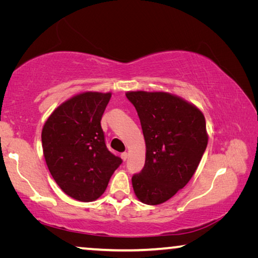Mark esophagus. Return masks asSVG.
Segmentation results:
<instances>
[{
	"instance_id": "34e87169",
	"label": "esophagus",
	"mask_w": 258,
	"mask_h": 258,
	"mask_svg": "<svg viewBox=\"0 0 258 258\" xmlns=\"http://www.w3.org/2000/svg\"><path fill=\"white\" fill-rule=\"evenodd\" d=\"M120 157H121V159H123L124 161H126V159L128 158V154H127V152H123Z\"/></svg>"
}]
</instances>
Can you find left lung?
I'll use <instances>...</instances> for the list:
<instances>
[{
    "label": "left lung",
    "mask_w": 258,
    "mask_h": 258,
    "mask_svg": "<svg viewBox=\"0 0 258 258\" xmlns=\"http://www.w3.org/2000/svg\"><path fill=\"white\" fill-rule=\"evenodd\" d=\"M138 111L146 141V163L132 176L140 202L159 205L186 185L206 150V120L199 109L166 92L126 93Z\"/></svg>",
    "instance_id": "left-lung-1"
}]
</instances>
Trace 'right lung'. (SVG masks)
<instances>
[{"mask_svg": "<svg viewBox=\"0 0 258 258\" xmlns=\"http://www.w3.org/2000/svg\"><path fill=\"white\" fill-rule=\"evenodd\" d=\"M111 93L84 92L55 109L42 130L43 154L56 184L80 202L98 199L121 164L108 150L101 118Z\"/></svg>", "mask_w": 258, "mask_h": 258, "instance_id": "obj_1", "label": "right lung"}]
</instances>
